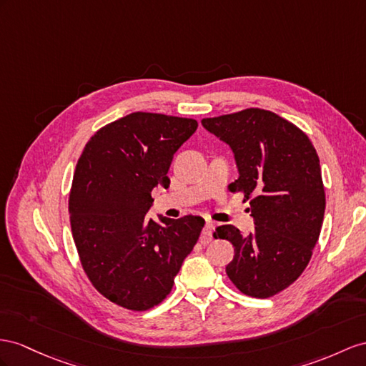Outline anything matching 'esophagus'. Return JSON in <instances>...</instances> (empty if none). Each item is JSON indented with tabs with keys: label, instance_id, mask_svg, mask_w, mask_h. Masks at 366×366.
Returning <instances> with one entry per match:
<instances>
[{
	"label": "esophagus",
	"instance_id": "obj_1",
	"mask_svg": "<svg viewBox=\"0 0 366 366\" xmlns=\"http://www.w3.org/2000/svg\"><path fill=\"white\" fill-rule=\"evenodd\" d=\"M213 229H214V222H212V221L205 222L204 230H202V235H201V242H202V244H207V242L212 241V232H213Z\"/></svg>",
	"mask_w": 366,
	"mask_h": 366
}]
</instances>
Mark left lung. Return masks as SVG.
<instances>
[{
	"instance_id": "1",
	"label": "left lung",
	"mask_w": 366,
	"mask_h": 366,
	"mask_svg": "<svg viewBox=\"0 0 366 366\" xmlns=\"http://www.w3.org/2000/svg\"><path fill=\"white\" fill-rule=\"evenodd\" d=\"M202 125L235 153L239 177L229 190L250 201L257 226L247 237L230 224L214 232L235 249L226 272L242 294L269 298L303 274L320 237L326 196L318 154L302 129L267 109L202 119Z\"/></svg>"
}]
</instances>
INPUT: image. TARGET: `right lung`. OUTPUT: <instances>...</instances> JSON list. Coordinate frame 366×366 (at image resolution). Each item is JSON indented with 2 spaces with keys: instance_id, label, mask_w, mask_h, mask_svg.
Masks as SVG:
<instances>
[{
  "instance_id": "add662e5",
  "label": "right lung",
  "mask_w": 366,
  "mask_h": 366,
  "mask_svg": "<svg viewBox=\"0 0 366 366\" xmlns=\"http://www.w3.org/2000/svg\"><path fill=\"white\" fill-rule=\"evenodd\" d=\"M198 122L156 112L102 127L83 148L69 193V221L83 270L99 292L129 311H148L172 292L204 219H148L156 185Z\"/></svg>"
}]
</instances>
